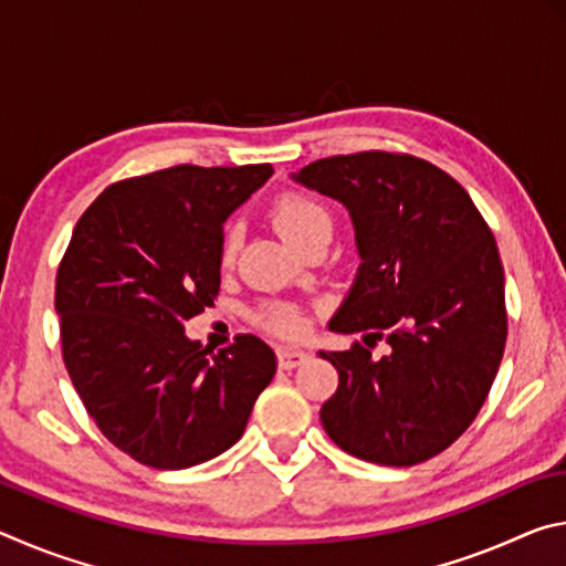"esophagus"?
Instances as JSON below:
<instances>
[{
    "instance_id": "obj_1",
    "label": "esophagus",
    "mask_w": 566,
    "mask_h": 566,
    "mask_svg": "<svg viewBox=\"0 0 566 566\" xmlns=\"http://www.w3.org/2000/svg\"><path fill=\"white\" fill-rule=\"evenodd\" d=\"M306 361V352L302 349H276V364L280 369H294Z\"/></svg>"
}]
</instances>
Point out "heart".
<instances>
[{"label": "heart", "instance_id": "obj_1", "mask_svg": "<svg viewBox=\"0 0 566 566\" xmlns=\"http://www.w3.org/2000/svg\"><path fill=\"white\" fill-rule=\"evenodd\" d=\"M270 214H272L276 232L284 237L286 244H292L296 249H302L312 237H317L319 232H332L329 209L324 207L319 199H314L312 195H304V191H284V195L274 199ZM237 244H239L237 229L227 227L224 237H222V262L224 264L234 260ZM254 322L260 324L262 329L276 334V337H286V339L300 337L304 329L302 312L296 310L294 304H286V302H264L262 306H256Z\"/></svg>", "mask_w": 566, "mask_h": 566}]
</instances>
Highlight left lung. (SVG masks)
Segmentation results:
<instances>
[{
  "label": "left lung",
  "instance_id": "left-lung-1",
  "mask_svg": "<svg viewBox=\"0 0 566 566\" xmlns=\"http://www.w3.org/2000/svg\"><path fill=\"white\" fill-rule=\"evenodd\" d=\"M349 209L361 266L329 329L364 344L322 352L339 375L322 427L352 457L411 467L444 452L482 409L506 342L504 270L472 197L401 151L317 159L294 175ZM388 342L381 358L370 342Z\"/></svg>",
  "mask_w": 566,
  "mask_h": 566
}]
</instances>
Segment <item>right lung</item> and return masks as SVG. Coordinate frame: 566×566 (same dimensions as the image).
Wrapping results in <instances>:
<instances>
[{"instance_id": "right-lung-1", "label": "right lung", "mask_w": 566, "mask_h": 566, "mask_svg": "<svg viewBox=\"0 0 566 566\" xmlns=\"http://www.w3.org/2000/svg\"><path fill=\"white\" fill-rule=\"evenodd\" d=\"M272 165H177L114 181L56 270L64 367L99 432L155 469H187L242 437L274 352L237 334L212 352L185 322L214 306L224 219Z\"/></svg>"}]
</instances>
